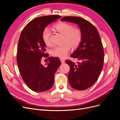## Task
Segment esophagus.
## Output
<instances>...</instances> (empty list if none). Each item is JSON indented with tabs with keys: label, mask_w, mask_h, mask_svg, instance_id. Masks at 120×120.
Wrapping results in <instances>:
<instances>
[{
	"label": "esophagus",
	"mask_w": 120,
	"mask_h": 120,
	"mask_svg": "<svg viewBox=\"0 0 120 120\" xmlns=\"http://www.w3.org/2000/svg\"><path fill=\"white\" fill-rule=\"evenodd\" d=\"M60 60L61 61V63H62V64L64 63V62H65L64 60V59H60Z\"/></svg>",
	"instance_id": "1"
}]
</instances>
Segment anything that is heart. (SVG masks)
Listing matches in <instances>:
<instances>
[{"label":"heart","instance_id":"heart-1","mask_svg":"<svg viewBox=\"0 0 120 120\" xmlns=\"http://www.w3.org/2000/svg\"><path fill=\"white\" fill-rule=\"evenodd\" d=\"M53 28L64 37V44L54 47L51 50V54L55 57L64 58L70 52L71 46L77 48L82 40V32L79 28H74L72 24L65 22H60L53 25ZM51 31L48 27L45 28L42 33V38L47 46L51 45Z\"/></svg>","mask_w":120,"mask_h":120}]
</instances>
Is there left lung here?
Listing matches in <instances>:
<instances>
[{
  "label": "left lung",
  "instance_id": "left-lung-1",
  "mask_svg": "<svg viewBox=\"0 0 120 120\" xmlns=\"http://www.w3.org/2000/svg\"><path fill=\"white\" fill-rule=\"evenodd\" d=\"M61 21L77 24L82 32V40L71 56L81 61L75 64L66 61L70 67L68 80L72 88L82 90L90 88L99 78L104 65V52L96 27L89 21L78 16H65Z\"/></svg>",
  "mask_w": 120,
  "mask_h": 120
}]
</instances>
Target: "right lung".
Segmentation results:
<instances>
[{"instance_id":"obj_1","label":"right lung","mask_w":120,"mask_h":120,"mask_svg":"<svg viewBox=\"0 0 120 120\" xmlns=\"http://www.w3.org/2000/svg\"><path fill=\"white\" fill-rule=\"evenodd\" d=\"M61 16L57 15L37 17L30 21L21 32L18 43L17 64L20 75L27 86L34 92H42L52 88L54 74L61 64L57 57H49L47 66L41 64L47 57L46 45L42 38L43 30Z\"/></svg>"}]
</instances>
